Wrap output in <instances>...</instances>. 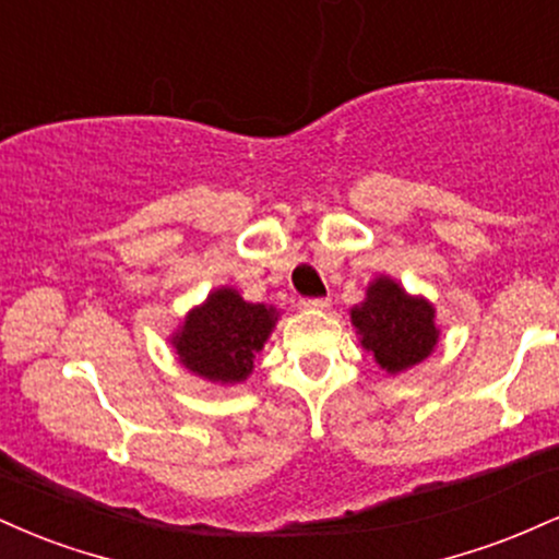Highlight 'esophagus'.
Returning <instances> with one entry per match:
<instances>
[{
    "label": "esophagus",
    "mask_w": 559,
    "mask_h": 559,
    "mask_svg": "<svg viewBox=\"0 0 559 559\" xmlns=\"http://www.w3.org/2000/svg\"><path fill=\"white\" fill-rule=\"evenodd\" d=\"M329 305H331L329 297H305V299H299L301 310H325Z\"/></svg>",
    "instance_id": "34e87169"
}]
</instances>
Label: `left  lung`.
Masks as SVG:
<instances>
[{
    "mask_svg": "<svg viewBox=\"0 0 559 559\" xmlns=\"http://www.w3.org/2000/svg\"><path fill=\"white\" fill-rule=\"evenodd\" d=\"M352 323L362 333V346L376 355L389 373L413 368L426 360L436 346L433 307L426 299L404 294L394 281L378 278L368 288V299L352 310Z\"/></svg>",
    "mask_w": 559,
    "mask_h": 559,
    "instance_id": "left-lung-1",
    "label": "left lung"
}]
</instances>
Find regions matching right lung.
<instances>
[{
  "instance_id": "1",
  "label": "right lung",
  "mask_w": 559,
  "mask_h": 559,
  "mask_svg": "<svg viewBox=\"0 0 559 559\" xmlns=\"http://www.w3.org/2000/svg\"><path fill=\"white\" fill-rule=\"evenodd\" d=\"M275 320L273 307L243 301L234 288H217L189 312L173 344L191 373L213 383H236L252 373Z\"/></svg>"
}]
</instances>
